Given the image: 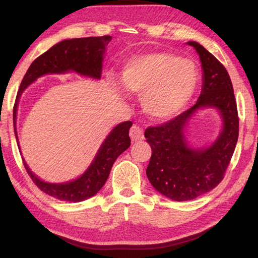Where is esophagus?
<instances>
[{
	"mask_svg": "<svg viewBox=\"0 0 258 258\" xmlns=\"http://www.w3.org/2000/svg\"><path fill=\"white\" fill-rule=\"evenodd\" d=\"M129 135L133 142H140V141H142L144 139L143 130L141 129L139 125H133L132 128H130Z\"/></svg>",
	"mask_w": 258,
	"mask_h": 258,
	"instance_id": "34e87169",
	"label": "esophagus"
}]
</instances>
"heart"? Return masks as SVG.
Wrapping results in <instances>:
<instances>
[{"label": "heart", "instance_id": "1", "mask_svg": "<svg viewBox=\"0 0 258 258\" xmlns=\"http://www.w3.org/2000/svg\"><path fill=\"white\" fill-rule=\"evenodd\" d=\"M125 91L141 95L148 116L164 121L182 110L196 87V69L189 59L168 52H150L129 59L121 74Z\"/></svg>", "mask_w": 258, "mask_h": 258}]
</instances>
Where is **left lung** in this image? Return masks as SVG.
I'll use <instances>...</instances> for the list:
<instances>
[{
  "label": "left lung",
  "instance_id": "left-lung-1",
  "mask_svg": "<svg viewBox=\"0 0 258 258\" xmlns=\"http://www.w3.org/2000/svg\"><path fill=\"white\" fill-rule=\"evenodd\" d=\"M203 69L202 91L196 104L175 118L147 128L144 136L151 147L147 176L155 189L174 201H190L213 190L224 177L238 139V114L234 88L227 69L203 45L190 41ZM215 107L224 129L211 146L190 147L184 136L189 118L200 108Z\"/></svg>",
  "mask_w": 258,
  "mask_h": 258
}]
</instances>
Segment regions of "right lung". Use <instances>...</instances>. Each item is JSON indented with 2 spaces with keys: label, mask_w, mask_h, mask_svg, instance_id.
Segmentation results:
<instances>
[{
  "label": "right lung",
  "mask_w": 258,
  "mask_h": 258,
  "mask_svg": "<svg viewBox=\"0 0 258 258\" xmlns=\"http://www.w3.org/2000/svg\"><path fill=\"white\" fill-rule=\"evenodd\" d=\"M110 41L111 36L109 35L101 37L64 40L55 44L54 47L38 56L31 63L22 82H21L15 104H14L13 121L17 144H19L16 133L17 105H19L21 95L26 90V88L45 74L75 72L80 75L98 80L102 73V62H103L105 47ZM132 124V122L126 121L116 125L104 140V142L102 143L90 167L87 169L83 175H81L79 178L74 179V181L66 183H48L42 181L33 174V171L30 170L22 157L24 168L35 184L42 191L55 197V199L67 201V202H81V201L90 199L96 195L104 185L116 158L130 147L129 129Z\"/></svg>",
  "instance_id": "add662e5"
}]
</instances>
